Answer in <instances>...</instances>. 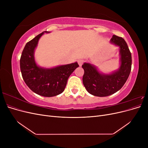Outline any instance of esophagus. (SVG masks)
I'll return each mask as SVG.
<instances>
[{
  "mask_svg": "<svg viewBox=\"0 0 148 148\" xmlns=\"http://www.w3.org/2000/svg\"><path fill=\"white\" fill-rule=\"evenodd\" d=\"M83 62H84V60H83V59H79V60H78V65H79V66H82V65H83Z\"/></svg>",
  "mask_w": 148,
  "mask_h": 148,
  "instance_id": "esophagus-1",
  "label": "esophagus"
}]
</instances>
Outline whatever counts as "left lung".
I'll return each mask as SVG.
<instances>
[{
	"label": "left lung",
	"instance_id": "left-lung-1",
	"mask_svg": "<svg viewBox=\"0 0 148 148\" xmlns=\"http://www.w3.org/2000/svg\"><path fill=\"white\" fill-rule=\"evenodd\" d=\"M110 43L119 47L120 66L110 73H103L97 67L84 62L82 65L84 73L83 83L91 95L105 97L113 95L122 88L127 82L132 69V54L123 38L113 35Z\"/></svg>",
	"mask_w": 148,
	"mask_h": 148
}]
</instances>
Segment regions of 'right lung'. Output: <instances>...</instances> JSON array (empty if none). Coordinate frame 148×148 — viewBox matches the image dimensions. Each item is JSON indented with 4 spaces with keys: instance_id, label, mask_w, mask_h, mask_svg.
Masks as SVG:
<instances>
[{
    "instance_id": "obj_1",
    "label": "right lung",
    "mask_w": 148,
    "mask_h": 148,
    "mask_svg": "<svg viewBox=\"0 0 148 148\" xmlns=\"http://www.w3.org/2000/svg\"><path fill=\"white\" fill-rule=\"evenodd\" d=\"M44 31L26 43L20 58V70L26 85L31 91L44 97H53L64 91L70 75L79 66L75 63L59 65L52 68L39 66L35 60L34 51Z\"/></svg>"
}]
</instances>
